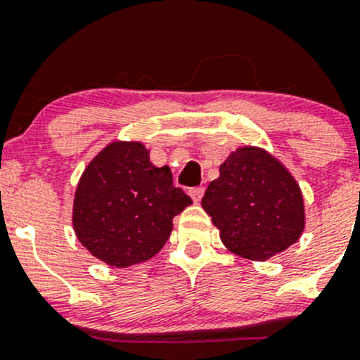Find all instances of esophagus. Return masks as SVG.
<instances>
[{
  "mask_svg": "<svg viewBox=\"0 0 360 360\" xmlns=\"http://www.w3.org/2000/svg\"><path fill=\"white\" fill-rule=\"evenodd\" d=\"M190 197L193 198V202H200L202 197H204V186H195V188H190Z\"/></svg>",
  "mask_w": 360,
  "mask_h": 360,
  "instance_id": "34e87169",
  "label": "esophagus"
}]
</instances>
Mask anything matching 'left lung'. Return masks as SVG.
I'll use <instances>...</instances> for the list:
<instances>
[{"instance_id": "8db88e82", "label": "left lung", "mask_w": 360, "mask_h": 360, "mask_svg": "<svg viewBox=\"0 0 360 360\" xmlns=\"http://www.w3.org/2000/svg\"><path fill=\"white\" fill-rule=\"evenodd\" d=\"M202 207L223 244L250 260H267L297 243L304 230L301 188L287 167L265 149L230 153L211 181Z\"/></svg>"}]
</instances>
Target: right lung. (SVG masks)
<instances>
[{"label": "right lung", "mask_w": 360, "mask_h": 360, "mask_svg": "<svg viewBox=\"0 0 360 360\" xmlns=\"http://www.w3.org/2000/svg\"><path fill=\"white\" fill-rule=\"evenodd\" d=\"M191 198L172 184L169 167H155L142 142L116 141L80 176L73 230L93 257L130 267L155 257L172 232L174 216Z\"/></svg>", "instance_id": "obj_1"}]
</instances>
